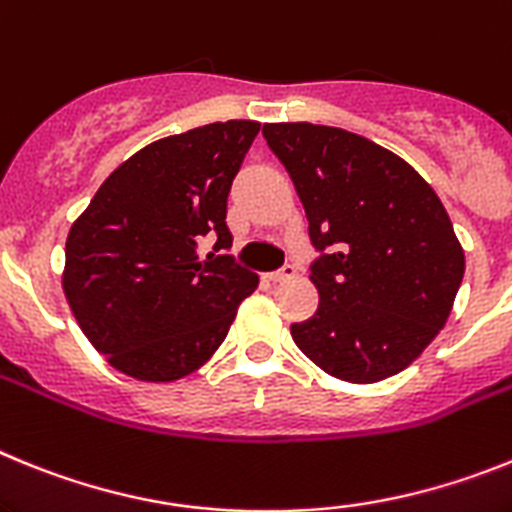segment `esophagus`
I'll return each mask as SVG.
<instances>
[{
    "label": "esophagus",
    "instance_id": "1",
    "mask_svg": "<svg viewBox=\"0 0 512 512\" xmlns=\"http://www.w3.org/2000/svg\"><path fill=\"white\" fill-rule=\"evenodd\" d=\"M293 275H296V265H293V262H286L283 268H278V270H273V273H268V281L283 283V281H288V278H293Z\"/></svg>",
    "mask_w": 512,
    "mask_h": 512
}]
</instances>
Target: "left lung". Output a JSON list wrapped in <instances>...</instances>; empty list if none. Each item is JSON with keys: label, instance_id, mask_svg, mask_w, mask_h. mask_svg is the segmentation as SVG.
Masks as SVG:
<instances>
[{"label": "left lung", "instance_id": "obj_1", "mask_svg": "<svg viewBox=\"0 0 512 512\" xmlns=\"http://www.w3.org/2000/svg\"><path fill=\"white\" fill-rule=\"evenodd\" d=\"M309 219L319 309L291 324L322 371L373 384L410 366L451 314L464 250L446 208L410 164L366 136L265 123Z\"/></svg>", "mask_w": 512, "mask_h": 512}]
</instances>
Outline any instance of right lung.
<instances>
[{
    "label": "right lung",
    "instance_id": "1",
    "mask_svg": "<svg viewBox=\"0 0 512 512\" xmlns=\"http://www.w3.org/2000/svg\"><path fill=\"white\" fill-rule=\"evenodd\" d=\"M257 133L255 121H226L154 141L102 182L71 226L64 293L118 371L141 381L188 376L257 288V275L226 255V201ZM208 233L217 244L201 258Z\"/></svg>",
    "mask_w": 512,
    "mask_h": 512
}]
</instances>
